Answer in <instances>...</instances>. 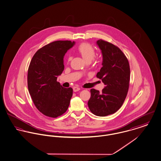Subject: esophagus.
<instances>
[{
	"label": "esophagus",
	"instance_id": "1",
	"mask_svg": "<svg viewBox=\"0 0 161 161\" xmlns=\"http://www.w3.org/2000/svg\"><path fill=\"white\" fill-rule=\"evenodd\" d=\"M80 90V88L79 87H77V86H74V87H73V91H74L75 92H78V91H79Z\"/></svg>",
	"mask_w": 161,
	"mask_h": 161
}]
</instances>
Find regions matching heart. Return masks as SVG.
<instances>
[{
	"label": "heart",
	"mask_w": 161,
	"mask_h": 161,
	"mask_svg": "<svg viewBox=\"0 0 161 161\" xmlns=\"http://www.w3.org/2000/svg\"><path fill=\"white\" fill-rule=\"evenodd\" d=\"M77 51L86 62H90L95 56V49L90 43H80L77 48ZM70 60L71 58H68V63H69Z\"/></svg>",
	"instance_id": "b5f03b06"
}]
</instances>
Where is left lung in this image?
<instances>
[{
    "label": "left lung",
    "mask_w": 161,
    "mask_h": 161,
    "mask_svg": "<svg viewBox=\"0 0 161 161\" xmlns=\"http://www.w3.org/2000/svg\"><path fill=\"white\" fill-rule=\"evenodd\" d=\"M101 50L103 67L97 77L106 85L101 92L90 90L88 106L94 115L105 117L115 113L127 96L130 81V67L126 55L117 46L103 40L97 41Z\"/></svg>",
    "instance_id": "8db88e82"
}]
</instances>
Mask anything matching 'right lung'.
<instances>
[{
	"instance_id": "obj_1",
	"label": "right lung",
	"mask_w": 161,
	"mask_h": 161,
	"mask_svg": "<svg viewBox=\"0 0 161 161\" xmlns=\"http://www.w3.org/2000/svg\"><path fill=\"white\" fill-rule=\"evenodd\" d=\"M75 42L55 41L38 49L28 69L27 86L33 102L43 115L57 118L66 112L73 96V88L57 81L64 70V58Z\"/></svg>"
}]
</instances>
